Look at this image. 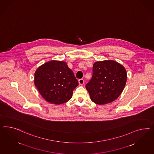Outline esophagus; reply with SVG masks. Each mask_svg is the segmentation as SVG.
Instances as JSON below:
<instances>
[{"label":"esophagus","instance_id":"34e87169","mask_svg":"<svg viewBox=\"0 0 154 154\" xmlns=\"http://www.w3.org/2000/svg\"><path fill=\"white\" fill-rule=\"evenodd\" d=\"M79 85H82L85 83V81H84V80L83 79H79Z\"/></svg>","mask_w":154,"mask_h":154}]
</instances>
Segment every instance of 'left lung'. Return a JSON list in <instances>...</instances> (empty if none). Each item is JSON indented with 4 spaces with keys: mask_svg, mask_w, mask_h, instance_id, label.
Segmentation results:
<instances>
[{
    "mask_svg": "<svg viewBox=\"0 0 154 154\" xmlns=\"http://www.w3.org/2000/svg\"><path fill=\"white\" fill-rule=\"evenodd\" d=\"M127 77L125 67L114 60L95 63L91 79L86 85L91 100L99 105L116 100L125 88Z\"/></svg>",
    "mask_w": 154,
    "mask_h": 154,
    "instance_id": "1",
    "label": "left lung"
}]
</instances>
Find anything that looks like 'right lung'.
I'll return each mask as SVG.
<instances>
[{
    "instance_id": "right-lung-1",
    "label": "right lung",
    "mask_w": 154,
    "mask_h": 154,
    "mask_svg": "<svg viewBox=\"0 0 154 154\" xmlns=\"http://www.w3.org/2000/svg\"><path fill=\"white\" fill-rule=\"evenodd\" d=\"M34 83L42 97L51 104H63L70 100L79 85L73 71L63 61L51 60L39 66Z\"/></svg>"
}]
</instances>
